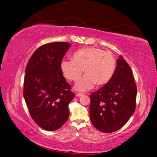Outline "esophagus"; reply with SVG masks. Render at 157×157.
<instances>
[{"mask_svg": "<svg viewBox=\"0 0 157 157\" xmlns=\"http://www.w3.org/2000/svg\"><path fill=\"white\" fill-rule=\"evenodd\" d=\"M75 95L77 96V97H82V96H83V94L82 93H76Z\"/></svg>", "mask_w": 157, "mask_h": 157, "instance_id": "esophagus-1", "label": "esophagus"}]
</instances>
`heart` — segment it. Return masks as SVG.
<instances>
[{
    "label": "heart",
    "instance_id": "obj_1",
    "mask_svg": "<svg viewBox=\"0 0 157 157\" xmlns=\"http://www.w3.org/2000/svg\"><path fill=\"white\" fill-rule=\"evenodd\" d=\"M116 60L113 53L99 48L79 49L71 55V60H63L60 68L64 77L77 82L83 70L86 74L75 85L79 91H87L95 84L102 86L110 82L116 72Z\"/></svg>",
    "mask_w": 157,
    "mask_h": 157
}]
</instances>
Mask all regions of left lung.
Returning a JSON list of instances; mask_svg holds the SVG:
<instances>
[{
    "label": "left lung",
    "mask_w": 157,
    "mask_h": 157,
    "mask_svg": "<svg viewBox=\"0 0 157 157\" xmlns=\"http://www.w3.org/2000/svg\"><path fill=\"white\" fill-rule=\"evenodd\" d=\"M136 95L132 70L120 55L113 79L90 95L89 114L94 127L104 133L123 127L135 112Z\"/></svg>",
    "instance_id": "obj_1"
}]
</instances>
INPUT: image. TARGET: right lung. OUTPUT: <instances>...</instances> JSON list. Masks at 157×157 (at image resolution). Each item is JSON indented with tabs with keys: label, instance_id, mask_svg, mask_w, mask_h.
Instances as JSON below:
<instances>
[{
	"label": "right lung",
	"instance_id": "obj_1",
	"mask_svg": "<svg viewBox=\"0 0 157 157\" xmlns=\"http://www.w3.org/2000/svg\"><path fill=\"white\" fill-rule=\"evenodd\" d=\"M71 44L50 43L31 56L25 69L23 95L31 118L47 131L61 128L69 117L68 105L74 97L60 64Z\"/></svg>",
	"mask_w": 157,
	"mask_h": 157
}]
</instances>
